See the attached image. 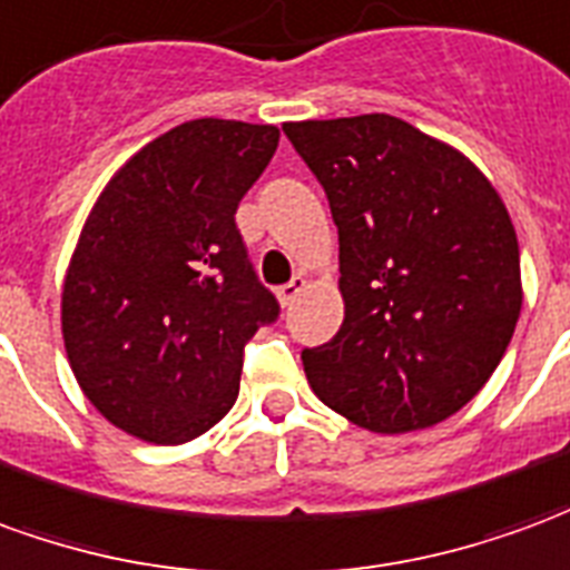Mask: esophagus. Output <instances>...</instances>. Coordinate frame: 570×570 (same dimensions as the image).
I'll return each mask as SVG.
<instances>
[{"instance_id":"obj_1","label":"esophagus","mask_w":570,"mask_h":570,"mask_svg":"<svg viewBox=\"0 0 570 570\" xmlns=\"http://www.w3.org/2000/svg\"><path fill=\"white\" fill-rule=\"evenodd\" d=\"M304 292H306V276H301V273H297V276H294L288 285H282V288H278V304L292 306Z\"/></svg>"}]
</instances>
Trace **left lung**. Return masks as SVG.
<instances>
[{
	"mask_svg": "<svg viewBox=\"0 0 570 570\" xmlns=\"http://www.w3.org/2000/svg\"><path fill=\"white\" fill-rule=\"evenodd\" d=\"M341 239V331L304 350L313 393L356 426L442 423L500 365L522 313L510 212L475 165L386 112L285 122Z\"/></svg>",
	"mask_w": 570,
	"mask_h": 570,
	"instance_id": "8db88e82",
	"label": "left lung"
}]
</instances>
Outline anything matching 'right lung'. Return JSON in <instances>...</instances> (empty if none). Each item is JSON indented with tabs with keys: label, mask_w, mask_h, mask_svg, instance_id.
<instances>
[{
	"label": "right lung",
	"mask_w": 570,
	"mask_h": 570,
	"mask_svg": "<svg viewBox=\"0 0 570 570\" xmlns=\"http://www.w3.org/2000/svg\"><path fill=\"white\" fill-rule=\"evenodd\" d=\"M276 147V125L193 119L135 153L88 214L60 331L88 402L128 435L180 445L236 402L245 343L278 316L236 208Z\"/></svg>",
	"instance_id": "obj_1"
}]
</instances>
